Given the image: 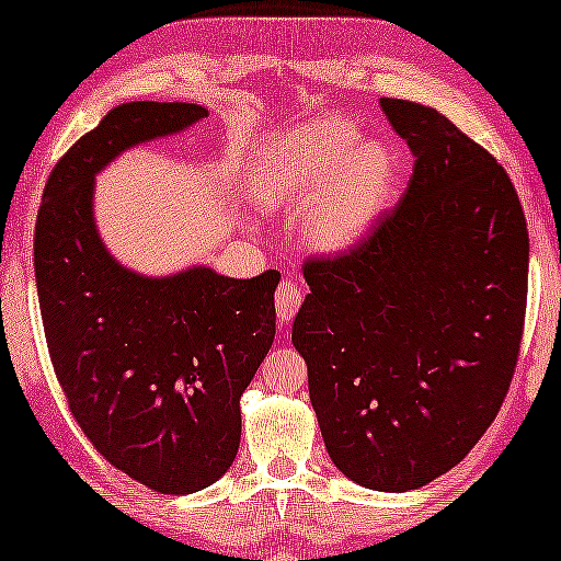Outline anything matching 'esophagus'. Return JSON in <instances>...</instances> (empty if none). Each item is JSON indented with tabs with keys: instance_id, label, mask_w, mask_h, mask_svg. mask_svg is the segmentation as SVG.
<instances>
[{
	"instance_id": "34e87169",
	"label": "esophagus",
	"mask_w": 561,
	"mask_h": 561,
	"mask_svg": "<svg viewBox=\"0 0 561 561\" xmlns=\"http://www.w3.org/2000/svg\"><path fill=\"white\" fill-rule=\"evenodd\" d=\"M274 305H277V318L282 322H289L299 310V305H302V291L295 282H282L277 295H274Z\"/></svg>"
}]
</instances>
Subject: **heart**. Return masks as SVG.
I'll return each instance as SVG.
<instances>
[{
	"instance_id": "b5f03b06",
	"label": "heart",
	"mask_w": 561,
	"mask_h": 561,
	"mask_svg": "<svg viewBox=\"0 0 561 561\" xmlns=\"http://www.w3.org/2000/svg\"><path fill=\"white\" fill-rule=\"evenodd\" d=\"M397 175L389 145L360 139L343 116H320L262 149L251 168V195L272 213L307 210V243L320 254H343L374 231Z\"/></svg>"
}]
</instances>
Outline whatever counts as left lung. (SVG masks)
I'll return each mask as SVG.
<instances>
[{
    "label": "left lung",
    "instance_id": "left-lung-1",
    "mask_svg": "<svg viewBox=\"0 0 561 561\" xmlns=\"http://www.w3.org/2000/svg\"><path fill=\"white\" fill-rule=\"evenodd\" d=\"M414 152L404 198L368 239L310 259L291 343L330 460L404 493L455 468L514 378L528 231L506 170L437 108L381 99Z\"/></svg>",
    "mask_w": 561,
    "mask_h": 561
}]
</instances>
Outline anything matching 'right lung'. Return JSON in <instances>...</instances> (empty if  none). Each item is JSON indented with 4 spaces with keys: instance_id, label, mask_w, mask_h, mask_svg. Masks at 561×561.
<instances>
[{
    "instance_id": "1",
    "label": "right lung",
    "mask_w": 561,
    "mask_h": 561,
    "mask_svg": "<svg viewBox=\"0 0 561 561\" xmlns=\"http://www.w3.org/2000/svg\"><path fill=\"white\" fill-rule=\"evenodd\" d=\"M205 116L180 101L112 108L53 168L35 226L47 351L70 412L114 468L170 495L203 491L233 465L241 393L277 330L279 272H134L101 241L93 180L126 149Z\"/></svg>"
}]
</instances>
